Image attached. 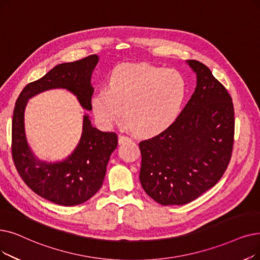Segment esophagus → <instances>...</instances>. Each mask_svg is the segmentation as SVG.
<instances>
[{
    "instance_id": "obj_1",
    "label": "esophagus",
    "mask_w": 260,
    "mask_h": 260,
    "mask_svg": "<svg viewBox=\"0 0 260 260\" xmlns=\"http://www.w3.org/2000/svg\"><path fill=\"white\" fill-rule=\"evenodd\" d=\"M132 141V138L127 137V136H124V135H120L119 136V143L122 144V143H125V142H131Z\"/></svg>"
}]
</instances>
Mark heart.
Here are the masks:
<instances>
[{
    "mask_svg": "<svg viewBox=\"0 0 260 260\" xmlns=\"http://www.w3.org/2000/svg\"><path fill=\"white\" fill-rule=\"evenodd\" d=\"M187 93L184 75L173 69L149 63L116 67L108 88H100L91 100L95 117L112 125L121 115L126 125L141 136H154L177 118Z\"/></svg>",
    "mask_w": 260,
    "mask_h": 260,
    "instance_id": "1",
    "label": "heart"
}]
</instances>
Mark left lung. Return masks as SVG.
I'll return each instance as SVG.
<instances>
[{"mask_svg": "<svg viewBox=\"0 0 260 260\" xmlns=\"http://www.w3.org/2000/svg\"><path fill=\"white\" fill-rule=\"evenodd\" d=\"M197 73L193 94L167 129L139 143L140 183L161 205H184L216 185L230 164L235 112L225 87L204 63L187 60Z\"/></svg>", "mask_w": 260, "mask_h": 260, "instance_id": "8db88e82", "label": "left lung"}]
</instances>
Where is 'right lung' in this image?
<instances>
[{
    "label": "right lung",
    "instance_id": "add662e5",
    "mask_svg": "<svg viewBox=\"0 0 260 260\" xmlns=\"http://www.w3.org/2000/svg\"><path fill=\"white\" fill-rule=\"evenodd\" d=\"M99 62L98 55L60 63L43 77L27 84L14 109L11 127V154L23 182L39 197L55 204L74 206L92 198L103 185L111 153L118 145L114 132H101L84 116L83 132L74 152L60 162L41 161L26 141L24 110L28 99L54 88L69 90L84 109L91 110V74Z\"/></svg>",
    "mask_w": 260,
    "mask_h": 260
}]
</instances>
